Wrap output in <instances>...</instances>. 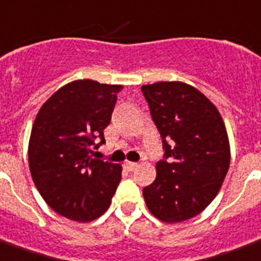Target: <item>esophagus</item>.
Instances as JSON below:
<instances>
[{
  "label": "esophagus",
  "instance_id": "1",
  "mask_svg": "<svg viewBox=\"0 0 261 261\" xmlns=\"http://www.w3.org/2000/svg\"><path fill=\"white\" fill-rule=\"evenodd\" d=\"M137 167H138V164H137V163H131V162L124 163V168H126L127 171H130V172L131 171H134Z\"/></svg>",
  "mask_w": 261,
  "mask_h": 261
}]
</instances>
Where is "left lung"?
I'll return each mask as SVG.
<instances>
[{
  "label": "left lung",
  "instance_id": "obj_1",
  "mask_svg": "<svg viewBox=\"0 0 261 261\" xmlns=\"http://www.w3.org/2000/svg\"><path fill=\"white\" fill-rule=\"evenodd\" d=\"M142 93L168 159L156 164L145 202L162 222H185L201 214L222 188L230 167L227 130L218 108L188 83L144 85Z\"/></svg>",
  "mask_w": 261,
  "mask_h": 261
}]
</instances>
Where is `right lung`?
Segmentation results:
<instances>
[{
  "label": "right lung",
  "instance_id": "obj_1",
  "mask_svg": "<svg viewBox=\"0 0 261 261\" xmlns=\"http://www.w3.org/2000/svg\"><path fill=\"white\" fill-rule=\"evenodd\" d=\"M122 85L77 79L60 87L38 111L29 142V166L47 205L75 222H91L111 205L122 166L91 157L104 144ZM94 148H98L95 145Z\"/></svg>",
  "mask_w": 261,
  "mask_h": 261
}]
</instances>
